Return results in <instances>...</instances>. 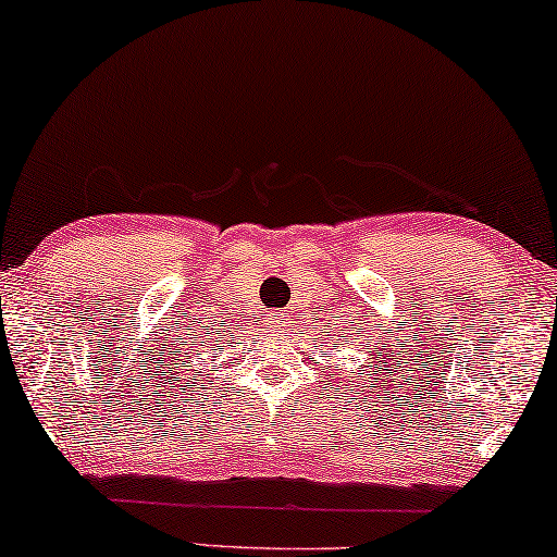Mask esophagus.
Segmentation results:
<instances>
[{
  "mask_svg": "<svg viewBox=\"0 0 557 557\" xmlns=\"http://www.w3.org/2000/svg\"><path fill=\"white\" fill-rule=\"evenodd\" d=\"M271 317V322H278L281 319V311H273V314H269Z\"/></svg>",
  "mask_w": 557,
  "mask_h": 557,
  "instance_id": "1",
  "label": "esophagus"
}]
</instances>
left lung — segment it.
<instances>
[{
    "mask_svg": "<svg viewBox=\"0 0 557 557\" xmlns=\"http://www.w3.org/2000/svg\"><path fill=\"white\" fill-rule=\"evenodd\" d=\"M352 330H355V324H352ZM377 345H380V342H377ZM375 355H383V352H377V349H375ZM370 360L375 362V357H370ZM387 360H391V357H387ZM380 362H383V360H380ZM368 368H370L372 375H377V370H383V364H377V370H375V364H368ZM357 375H364V372H357ZM372 380H377V377H372Z\"/></svg>",
    "mask_w": 557,
    "mask_h": 557,
    "instance_id": "obj_1",
    "label": "left lung"
}]
</instances>
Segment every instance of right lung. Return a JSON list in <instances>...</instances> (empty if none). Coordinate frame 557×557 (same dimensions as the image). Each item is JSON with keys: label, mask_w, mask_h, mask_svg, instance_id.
I'll use <instances>...</instances> for the list:
<instances>
[{"label": "right lung", "mask_w": 557, "mask_h": 557, "mask_svg": "<svg viewBox=\"0 0 557 557\" xmlns=\"http://www.w3.org/2000/svg\"><path fill=\"white\" fill-rule=\"evenodd\" d=\"M208 334H210V332H208Z\"/></svg>", "instance_id": "add662e5"}]
</instances>
